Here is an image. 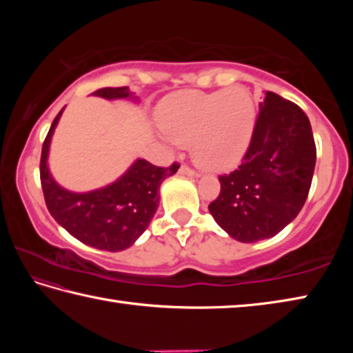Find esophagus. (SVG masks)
<instances>
[{
  "instance_id": "34e87169",
  "label": "esophagus",
  "mask_w": 353,
  "mask_h": 353,
  "mask_svg": "<svg viewBox=\"0 0 353 353\" xmlns=\"http://www.w3.org/2000/svg\"><path fill=\"white\" fill-rule=\"evenodd\" d=\"M179 174L188 176V177H199L198 172H196L194 170H191L190 166H187V165H182V166H181V170H179Z\"/></svg>"
}]
</instances>
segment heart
I'll list each match as a JSON object with an SVG mask.
<instances>
[{
    "label": "heart",
    "mask_w": 353,
    "mask_h": 353,
    "mask_svg": "<svg viewBox=\"0 0 353 353\" xmlns=\"http://www.w3.org/2000/svg\"><path fill=\"white\" fill-rule=\"evenodd\" d=\"M159 121L172 143L191 145V155L202 168L227 171L250 145L255 107L243 87L210 93L185 90L162 101Z\"/></svg>",
    "instance_id": "1"
}]
</instances>
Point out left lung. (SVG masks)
I'll return each mask as SVG.
<instances>
[{
  "mask_svg": "<svg viewBox=\"0 0 353 353\" xmlns=\"http://www.w3.org/2000/svg\"><path fill=\"white\" fill-rule=\"evenodd\" d=\"M316 165L312 124L301 107L265 92L243 163L219 176L221 193L208 210L241 243L277 235L305 204Z\"/></svg>",
  "mask_w": 353,
  "mask_h": 353,
  "instance_id": "8db88e82",
  "label": "left lung"
}]
</instances>
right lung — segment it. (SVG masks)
<instances>
[{
	"mask_svg": "<svg viewBox=\"0 0 353 353\" xmlns=\"http://www.w3.org/2000/svg\"><path fill=\"white\" fill-rule=\"evenodd\" d=\"M92 94L109 101H140L129 87H107ZM63 110L65 107L52 121L41 148L40 181L48 210L68 234L87 246L109 252L128 249L148 229L159 208L160 185L176 174L179 165L160 168L145 159H137L123 176L105 187L85 193L63 188L48 166L51 139Z\"/></svg>",
	"mask_w": 353,
	"mask_h": 353,
	"instance_id": "right-lung-1",
	"label": "right lung"
}]
</instances>
